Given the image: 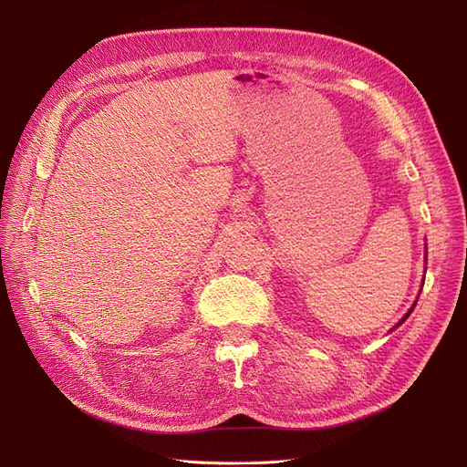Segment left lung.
Here are the masks:
<instances>
[{
    "instance_id": "left-lung-1",
    "label": "left lung",
    "mask_w": 467,
    "mask_h": 467,
    "mask_svg": "<svg viewBox=\"0 0 467 467\" xmlns=\"http://www.w3.org/2000/svg\"><path fill=\"white\" fill-rule=\"evenodd\" d=\"M413 307H415V304H413ZM413 307H411V309H409V312H407V314H405V317H403V319H401V321H400V323H398V325H395V327H400V325H401V323H403V321H405V319H407V317H409V314H411V312H413Z\"/></svg>"
}]
</instances>
